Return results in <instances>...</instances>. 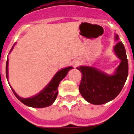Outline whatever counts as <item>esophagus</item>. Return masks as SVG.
I'll use <instances>...</instances> for the list:
<instances>
[{"label": "esophagus", "instance_id": "obj_1", "mask_svg": "<svg viewBox=\"0 0 134 134\" xmlns=\"http://www.w3.org/2000/svg\"><path fill=\"white\" fill-rule=\"evenodd\" d=\"M80 63V62H78V61H77V62H75V63H73V66H74V67H76L77 66L79 65Z\"/></svg>", "mask_w": 134, "mask_h": 134}]
</instances>
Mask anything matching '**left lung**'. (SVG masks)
Wrapping results in <instances>:
<instances>
[{
    "instance_id": "1",
    "label": "left lung",
    "mask_w": 134,
    "mask_h": 134,
    "mask_svg": "<svg viewBox=\"0 0 134 134\" xmlns=\"http://www.w3.org/2000/svg\"><path fill=\"white\" fill-rule=\"evenodd\" d=\"M115 40H119L117 35ZM114 51L121 60L115 75H107L91 67H77L82 72L80 93L90 103L100 105L112 100L119 94L125 85L128 75V62L123 43L118 42L114 47Z\"/></svg>"
}]
</instances>
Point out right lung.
I'll return each instance as SVG.
<instances>
[{"mask_svg":"<svg viewBox=\"0 0 134 134\" xmlns=\"http://www.w3.org/2000/svg\"><path fill=\"white\" fill-rule=\"evenodd\" d=\"M13 47L12 48L11 51L13 49ZM8 59L6 61V78L8 82ZM72 69V67H69L67 68L63 69L60 70L58 71L56 75L54 76L52 80L51 81L48 86H46L39 94L37 95L34 96V97H30V98H21V97H19L17 94V93L14 91L12 87V91H13L15 97L21 101L22 103L26 105V106H30V107L32 108H45L47 106H49L53 104L54 100H56V97H57L58 91V87L59 82L61 80L63 79L67 75V72L70 69Z\"/></svg>","mask_w":134,"mask_h":134,"instance_id":"obj_1","label":"right lung"}]
</instances>
